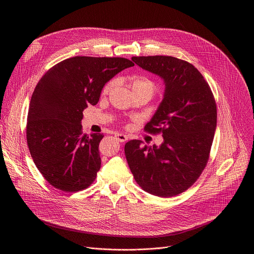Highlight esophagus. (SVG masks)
Here are the masks:
<instances>
[{"label":"esophagus","instance_id":"34e87169","mask_svg":"<svg viewBox=\"0 0 254 254\" xmlns=\"http://www.w3.org/2000/svg\"><path fill=\"white\" fill-rule=\"evenodd\" d=\"M115 136L118 138V140H120L121 142H124L126 140H127V134H124L122 132H116Z\"/></svg>","mask_w":254,"mask_h":254}]
</instances>
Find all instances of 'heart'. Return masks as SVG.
<instances>
[{"label": "heart", "instance_id": "b5f03b06", "mask_svg": "<svg viewBox=\"0 0 254 254\" xmlns=\"http://www.w3.org/2000/svg\"><path fill=\"white\" fill-rule=\"evenodd\" d=\"M116 81L113 80L111 82H108L104 88H103V93H108L111 91V89L114 87ZM130 85H131V89L133 93L136 92H146L149 95H153L154 91H155V83L147 77H142V76H135L131 79L130 81Z\"/></svg>", "mask_w": 254, "mask_h": 254}]
</instances>
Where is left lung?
Here are the masks:
<instances>
[{"mask_svg":"<svg viewBox=\"0 0 254 254\" xmlns=\"http://www.w3.org/2000/svg\"><path fill=\"white\" fill-rule=\"evenodd\" d=\"M131 60L161 77L164 97L144 127L162 132L160 146L126 143V158L136 183L159 197L179 195L190 188L204 170L213 142L217 110L213 93L192 64L172 56H139Z\"/></svg>","mask_w":254,"mask_h":254,"instance_id":"obj_1","label":"left lung"}]
</instances>
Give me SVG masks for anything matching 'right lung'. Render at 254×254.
<instances>
[{
  "label": "right lung",
  "instance_id": "obj_1",
  "mask_svg": "<svg viewBox=\"0 0 254 254\" xmlns=\"http://www.w3.org/2000/svg\"><path fill=\"white\" fill-rule=\"evenodd\" d=\"M134 64L122 57L75 56L50 68L36 85L27 118L31 157L47 182L65 192L87 188L101 160V133H82V112L105 83Z\"/></svg>",
  "mask_w": 254,
  "mask_h": 254
}]
</instances>
